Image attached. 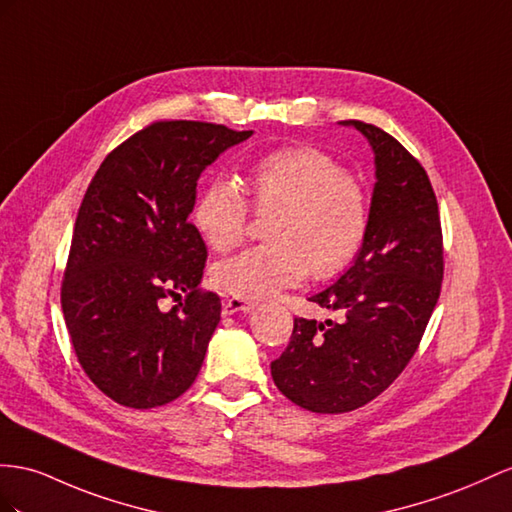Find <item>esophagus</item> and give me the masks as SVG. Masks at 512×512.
<instances>
[{
	"label": "esophagus",
	"mask_w": 512,
	"mask_h": 512,
	"mask_svg": "<svg viewBox=\"0 0 512 512\" xmlns=\"http://www.w3.org/2000/svg\"><path fill=\"white\" fill-rule=\"evenodd\" d=\"M255 309V303H246L240 298H225L222 300V316H233V313H248Z\"/></svg>",
	"instance_id": "esophagus-1"
}]
</instances>
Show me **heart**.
<instances>
[{
    "instance_id": "obj_1",
    "label": "heart",
    "mask_w": 512,
    "mask_h": 512,
    "mask_svg": "<svg viewBox=\"0 0 512 512\" xmlns=\"http://www.w3.org/2000/svg\"><path fill=\"white\" fill-rule=\"evenodd\" d=\"M248 194L257 212H274L272 244L246 248L220 261L214 283L235 298H270L313 277L331 279L357 259L370 227L368 199L333 157L311 147L279 149L248 170ZM192 220L218 253L246 233L248 203L225 179L209 181L194 203Z\"/></svg>"
}]
</instances>
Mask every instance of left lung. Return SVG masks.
<instances>
[{
	"mask_svg": "<svg viewBox=\"0 0 512 512\" xmlns=\"http://www.w3.org/2000/svg\"><path fill=\"white\" fill-rule=\"evenodd\" d=\"M374 153L370 227L352 266L309 296L339 320L294 318L290 344L270 363L285 398L313 413H346L383 393L411 361L443 279L441 220L430 179L387 131L342 121Z\"/></svg>",
	"mask_w": 512,
	"mask_h": 512,
	"instance_id": "1",
	"label": "left lung"
}]
</instances>
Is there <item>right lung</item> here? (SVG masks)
Returning <instances> with one entry per match:
<instances>
[{
	"label": "right lung",
	"mask_w": 512,
	"mask_h": 512,
	"mask_svg": "<svg viewBox=\"0 0 512 512\" xmlns=\"http://www.w3.org/2000/svg\"><path fill=\"white\" fill-rule=\"evenodd\" d=\"M251 136L212 123H153L116 147L90 181L62 311L80 365L114 402L153 409L199 374L220 298L199 290L207 248L188 216L203 170ZM166 295L187 300L164 312Z\"/></svg>",
	"instance_id": "right-lung-1"
}]
</instances>
